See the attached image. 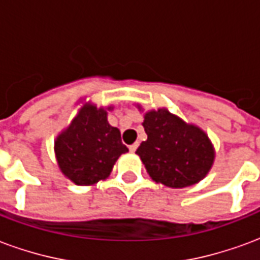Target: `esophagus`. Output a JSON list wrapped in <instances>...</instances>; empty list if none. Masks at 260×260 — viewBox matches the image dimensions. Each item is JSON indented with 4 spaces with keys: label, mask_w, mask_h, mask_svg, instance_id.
I'll use <instances>...</instances> for the list:
<instances>
[{
    "label": "esophagus",
    "mask_w": 260,
    "mask_h": 260,
    "mask_svg": "<svg viewBox=\"0 0 260 260\" xmlns=\"http://www.w3.org/2000/svg\"><path fill=\"white\" fill-rule=\"evenodd\" d=\"M138 146H139V143H134V145H131V146H129V150L132 153L136 152V149H138Z\"/></svg>",
    "instance_id": "obj_1"
}]
</instances>
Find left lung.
<instances>
[{
    "label": "left lung",
    "mask_w": 260,
    "mask_h": 260,
    "mask_svg": "<svg viewBox=\"0 0 260 260\" xmlns=\"http://www.w3.org/2000/svg\"><path fill=\"white\" fill-rule=\"evenodd\" d=\"M143 128L147 141L142 142L136 153L156 182L184 188L205 178L214 150L203 131L185 124L166 108L146 113Z\"/></svg>",
    "instance_id": "left-lung-1"
}]
</instances>
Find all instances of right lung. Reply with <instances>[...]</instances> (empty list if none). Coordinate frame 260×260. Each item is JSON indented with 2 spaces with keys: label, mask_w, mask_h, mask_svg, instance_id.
I'll return each mask as SVG.
<instances>
[{
  "label": "right lung",
  "mask_w": 260,
  "mask_h": 260,
  "mask_svg": "<svg viewBox=\"0 0 260 260\" xmlns=\"http://www.w3.org/2000/svg\"><path fill=\"white\" fill-rule=\"evenodd\" d=\"M128 147L121 132L108 124L103 108L86 104L55 141V154L62 174L76 185L106 180L114 163Z\"/></svg>",
  "instance_id": "right-lung-1"
}]
</instances>
